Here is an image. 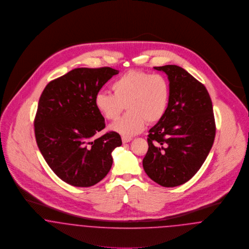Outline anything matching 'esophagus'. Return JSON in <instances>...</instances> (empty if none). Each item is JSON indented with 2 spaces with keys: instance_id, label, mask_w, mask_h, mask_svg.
I'll return each instance as SVG.
<instances>
[{
  "instance_id": "34e87169",
  "label": "esophagus",
  "mask_w": 249,
  "mask_h": 249,
  "mask_svg": "<svg viewBox=\"0 0 249 249\" xmlns=\"http://www.w3.org/2000/svg\"><path fill=\"white\" fill-rule=\"evenodd\" d=\"M122 141H123V142L124 143H127V142H129L132 141V138L130 137H124V136H123L122 137Z\"/></svg>"
}]
</instances>
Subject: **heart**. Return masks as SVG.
<instances>
[{
  "mask_svg": "<svg viewBox=\"0 0 249 249\" xmlns=\"http://www.w3.org/2000/svg\"><path fill=\"white\" fill-rule=\"evenodd\" d=\"M111 92H99L94 105L108 121H115L124 105L127 112L111 125V129L124 137L143 130L146 121L155 124L165 115L170 101V84L160 74L130 70L111 83Z\"/></svg>",
  "mask_w": 249,
  "mask_h": 249,
  "instance_id": "1",
  "label": "heart"
}]
</instances>
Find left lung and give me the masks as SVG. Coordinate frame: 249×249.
Returning <instances> with one entry per match:
<instances>
[{"label": "left lung", "mask_w": 249, "mask_h": 249, "mask_svg": "<svg viewBox=\"0 0 249 249\" xmlns=\"http://www.w3.org/2000/svg\"><path fill=\"white\" fill-rule=\"evenodd\" d=\"M168 75L170 101L165 115L149 130L142 165L156 183L173 187L200 169L215 137L213 104L205 86L182 67L155 66Z\"/></svg>", "instance_id": "left-lung-1"}]
</instances>
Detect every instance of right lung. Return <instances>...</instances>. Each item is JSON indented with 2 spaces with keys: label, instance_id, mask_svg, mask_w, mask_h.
Instances as JSON below:
<instances>
[{
  "label": "right lung",
  "instance_id": "add662e5",
  "mask_svg": "<svg viewBox=\"0 0 249 249\" xmlns=\"http://www.w3.org/2000/svg\"><path fill=\"white\" fill-rule=\"evenodd\" d=\"M118 73L110 67L75 68L49 82L40 96L34 123L36 143L53 172L71 185L100 182L111 168L112 151L122 145L114 131L93 137L106 126L94 98Z\"/></svg>",
  "mask_w": 249,
  "mask_h": 249
}]
</instances>
